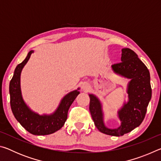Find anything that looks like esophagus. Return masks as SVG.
<instances>
[{"instance_id":"1","label":"esophagus","mask_w":161,"mask_h":161,"mask_svg":"<svg viewBox=\"0 0 161 161\" xmlns=\"http://www.w3.org/2000/svg\"><path fill=\"white\" fill-rule=\"evenodd\" d=\"M81 89H82L84 91H87L89 89V84L87 82L82 83V84H81Z\"/></svg>"}]
</instances>
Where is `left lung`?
<instances>
[{"label":"left lung","mask_w":161,"mask_h":161,"mask_svg":"<svg viewBox=\"0 0 161 161\" xmlns=\"http://www.w3.org/2000/svg\"><path fill=\"white\" fill-rule=\"evenodd\" d=\"M121 52V62L111 66L116 74L130 79L127 88L129 101L118 111L121 126L114 129L106 127L102 103L95 95L89 94V111L95 126L100 132L114 136H123L140 126L145 118L152 95L148 68L132 50L124 48Z\"/></svg>","instance_id":"obj_1"}]
</instances>
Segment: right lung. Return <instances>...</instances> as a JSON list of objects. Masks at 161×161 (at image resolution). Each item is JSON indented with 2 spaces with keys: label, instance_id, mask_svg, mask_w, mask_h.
Masks as SVG:
<instances>
[{
  "label": "right lung",
  "instance_id": "right-lung-1",
  "mask_svg": "<svg viewBox=\"0 0 161 161\" xmlns=\"http://www.w3.org/2000/svg\"><path fill=\"white\" fill-rule=\"evenodd\" d=\"M32 53H34L33 50L30 51L23 62L16 67L14 75L10 80V107L15 118L28 132L37 136L49 135L56 132L64 126L67 118L68 110L80 92L75 90L65 95L56 111L50 115H39L32 111L24 102L20 90L22 69L29 60Z\"/></svg>",
  "mask_w": 161,
  "mask_h": 161
}]
</instances>
